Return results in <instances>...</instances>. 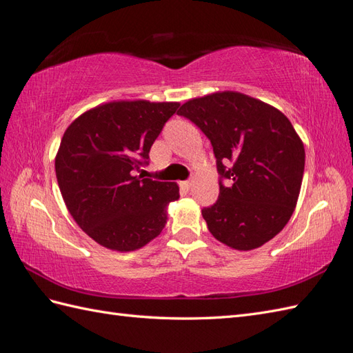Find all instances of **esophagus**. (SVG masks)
Returning a JSON list of instances; mask_svg holds the SVG:
<instances>
[{"mask_svg": "<svg viewBox=\"0 0 353 353\" xmlns=\"http://www.w3.org/2000/svg\"><path fill=\"white\" fill-rule=\"evenodd\" d=\"M179 187H181V189H184V190H190V189H192V181H183V183H179Z\"/></svg>", "mask_w": 353, "mask_h": 353, "instance_id": "esophagus-1", "label": "esophagus"}]
</instances>
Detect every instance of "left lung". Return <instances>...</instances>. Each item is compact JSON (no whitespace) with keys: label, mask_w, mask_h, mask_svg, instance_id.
<instances>
[{"label":"left lung","mask_w":353,"mask_h":353,"mask_svg":"<svg viewBox=\"0 0 353 353\" xmlns=\"http://www.w3.org/2000/svg\"><path fill=\"white\" fill-rule=\"evenodd\" d=\"M178 114L213 146L221 192L202 210L210 232L237 250L272 240L292 217L303 176L305 150L292 122L278 108L230 90L187 101Z\"/></svg>","instance_id":"8db88e82"}]
</instances>
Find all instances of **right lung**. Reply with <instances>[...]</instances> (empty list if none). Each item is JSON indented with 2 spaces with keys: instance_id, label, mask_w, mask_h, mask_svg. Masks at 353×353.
<instances>
[{
  "instance_id": "right-lung-1",
  "label": "right lung",
  "mask_w": 353,
  "mask_h": 353,
  "mask_svg": "<svg viewBox=\"0 0 353 353\" xmlns=\"http://www.w3.org/2000/svg\"><path fill=\"white\" fill-rule=\"evenodd\" d=\"M178 103L113 101L78 116L56 155L61 196L78 226L101 246L130 252L163 231L175 183L136 175Z\"/></svg>"
}]
</instances>
